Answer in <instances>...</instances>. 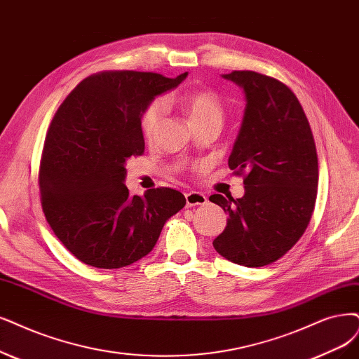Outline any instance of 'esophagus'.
Listing matches in <instances>:
<instances>
[{
    "instance_id": "obj_1",
    "label": "esophagus",
    "mask_w": 359,
    "mask_h": 359,
    "mask_svg": "<svg viewBox=\"0 0 359 359\" xmlns=\"http://www.w3.org/2000/svg\"><path fill=\"white\" fill-rule=\"evenodd\" d=\"M187 205L188 207H196V205H204L207 203V196L203 192L191 191L187 195Z\"/></svg>"
}]
</instances>
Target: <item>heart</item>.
Listing matches in <instances>:
<instances>
[{
    "mask_svg": "<svg viewBox=\"0 0 359 359\" xmlns=\"http://www.w3.org/2000/svg\"><path fill=\"white\" fill-rule=\"evenodd\" d=\"M168 103L175 102L180 109L187 114L189 124L192 127L210 121L222 123L223 119V104L219 95L213 90H195L179 99L167 97ZM164 106L161 100H154L146 106L140 118V128L144 137L151 139L161 121Z\"/></svg>",
    "mask_w": 359,
    "mask_h": 359,
    "instance_id": "b5f03b06",
    "label": "heart"
}]
</instances>
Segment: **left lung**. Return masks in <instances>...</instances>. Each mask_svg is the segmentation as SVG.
Instances as JSON below:
<instances>
[{"instance_id":"left-lung-1","label":"left lung","mask_w":359,"mask_h":359,"mask_svg":"<svg viewBox=\"0 0 359 359\" xmlns=\"http://www.w3.org/2000/svg\"><path fill=\"white\" fill-rule=\"evenodd\" d=\"M222 76L245 96L228 161L244 176L245 194L236 200L210 196L229 215L213 245L232 263L262 268L283 257L308 228L318 188L316 148L302 104L285 84L253 71Z\"/></svg>"}]
</instances>
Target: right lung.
Returning <instances> with one entry per match:
<instances>
[{
    "mask_svg": "<svg viewBox=\"0 0 359 359\" xmlns=\"http://www.w3.org/2000/svg\"><path fill=\"white\" fill-rule=\"evenodd\" d=\"M187 76L91 75L53 118L39 165L43 211L60 243L88 266L118 269L149 255L165 222L187 204L175 189L139 196L124 184L127 161L144 151L140 118L146 106Z\"/></svg>",
    "mask_w": 359,
    "mask_h": 359,
    "instance_id": "obj_1",
    "label": "right lung"
}]
</instances>
